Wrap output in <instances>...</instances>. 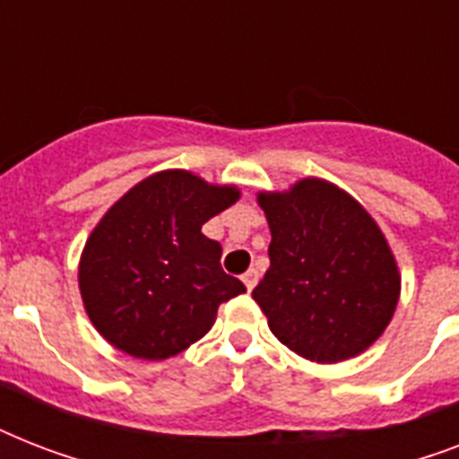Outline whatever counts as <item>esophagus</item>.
<instances>
[{
  "label": "esophagus",
  "instance_id": "obj_1",
  "mask_svg": "<svg viewBox=\"0 0 459 459\" xmlns=\"http://www.w3.org/2000/svg\"><path fill=\"white\" fill-rule=\"evenodd\" d=\"M257 279H259L257 269H247V272L243 273V283H245V288H247V290H252V288L257 286Z\"/></svg>",
  "mask_w": 459,
  "mask_h": 459
}]
</instances>
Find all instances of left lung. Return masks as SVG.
<instances>
[{"mask_svg":"<svg viewBox=\"0 0 459 459\" xmlns=\"http://www.w3.org/2000/svg\"><path fill=\"white\" fill-rule=\"evenodd\" d=\"M272 266L252 290L283 345L312 362L359 355L391 324L400 272L369 212L333 183L259 193Z\"/></svg>","mask_w":459,"mask_h":459,"instance_id":"left-lung-1","label":"left lung"}]
</instances>
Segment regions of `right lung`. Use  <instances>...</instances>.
<instances>
[{
	"label": "right lung",
	"instance_id": "right-lung-1",
	"mask_svg": "<svg viewBox=\"0 0 459 459\" xmlns=\"http://www.w3.org/2000/svg\"><path fill=\"white\" fill-rule=\"evenodd\" d=\"M236 186L190 171H159L133 186L90 233L78 286L90 321L121 352L166 359L214 326L219 305L245 293L221 269V245L202 226L230 204Z\"/></svg>",
	"mask_w": 459,
	"mask_h": 459
}]
</instances>
